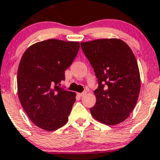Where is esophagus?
<instances>
[{"label":"esophagus","instance_id":"1","mask_svg":"<svg viewBox=\"0 0 160 160\" xmlns=\"http://www.w3.org/2000/svg\"><path fill=\"white\" fill-rule=\"evenodd\" d=\"M78 96H80V97H84V95H86V92H78Z\"/></svg>","mask_w":160,"mask_h":160}]
</instances>
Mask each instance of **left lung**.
<instances>
[{
	"label": "left lung",
	"instance_id": "1",
	"mask_svg": "<svg viewBox=\"0 0 160 160\" xmlns=\"http://www.w3.org/2000/svg\"><path fill=\"white\" fill-rule=\"evenodd\" d=\"M81 48L93 68L98 81L96 104L90 109L96 120L114 126L126 120L139 95L138 63L130 47L118 38L82 42Z\"/></svg>",
	"mask_w": 160,
	"mask_h": 160
}]
</instances>
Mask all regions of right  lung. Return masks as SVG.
Segmentation results:
<instances>
[{"label":"right lung","instance_id":"1","mask_svg":"<svg viewBox=\"0 0 160 160\" xmlns=\"http://www.w3.org/2000/svg\"><path fill=\"white\" fill-rule=\"evenodd\" d=\"M79 49V42L51 38L31 45L21 59L17 78L19 101L29 118L42 130H58L68 121L76 93L59 85Z\"/></svg>","mask_w":160,"mask_h":160}]
</instances>
